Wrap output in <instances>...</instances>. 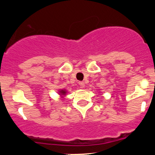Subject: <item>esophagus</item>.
<instances>
[{
	"mask_svg": "<svg viewBox=\"0 0 155 155\" xmlns=\"http://www.w3.org/2000/svg\"><path fill=\"white\" fill-rule=\"evenodd\" d=\"M79 84L81 88H84L85 87V84H84V81H79Z\"/></svg>",
	"mask_w": 155,
	"mask_h": 155,
	"instance_id": "obj_1",
	"label": "esophagus"
}]
</instances>
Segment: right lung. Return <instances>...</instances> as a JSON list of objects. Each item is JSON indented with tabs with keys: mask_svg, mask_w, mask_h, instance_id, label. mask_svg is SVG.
Segmentation results:
<instances>
[{
	"mask_svg": "<svg viewBox=\"0 0 155 155\" xmlns=\"http://www.w3.org/2000/svg\"><path fill=\"white\" fill-rule=\"evenodd\" d=\"M58 94L60 95V98L63 99L64 97H65L67 94V90H65V89H60V90H58Z\"/></svg>",
	"mask_w": 155,
	"mask_h": 155,
	"instance_id": "1",
	"label": "right lung"
}]
</instances>
